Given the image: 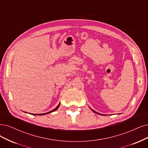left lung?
Returning a JSON list of instances; mask_svg holds the SVG:
<instances>
[{
  "instance_id": "obj_1",
  "label": "left lung",
  "mask_w": 148,
  "mask_h": 148,
  "mask_svg": "<svg viewBox=\"0 0 148 148\" xmlns=\"http://www.w3.org/2000/svg\"><path fill=\"white\" fill-rule=\"evenodd\" d=\"M92 112H94L95 113H97V114H99V113H97V112H96L95 111H94V110H92Z\"/></svg>"
}]
</instances>
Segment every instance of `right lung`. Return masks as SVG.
Here are the masks:
<instances>
[{
  "mask_svg": "<svg viewBox=\"0 0 148 148\" xmlns=\"http://www.w3.org/2000/svg\"><path fill=\"white\" fill-rule=\"evenodd\" d=\"M59 106H60V103L58 105V106L55 108V109H53V110H52V111H51V112H47V113H42V114H34V115H44V114H47V113H51V112H54V111H56V110H57V109H58V108L59 107Z\"/></svg>",
  "mask_w": 148,
  "mask_h": 148,
  "instance_id": "right-lung-1",
  "label": "right lung"
}]
</instances>
